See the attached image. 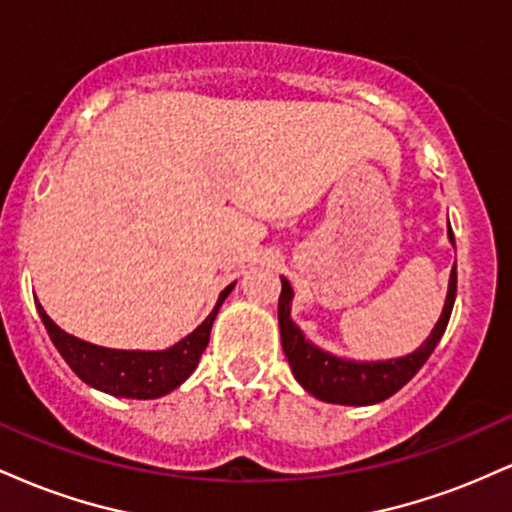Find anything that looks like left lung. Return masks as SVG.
Returning <instances> with one entry per match:
<instances>
[{
  "mask_svg": "<svg viewBox=\"0 0 512 512\" xmlns=\"http://www.w3.org/2000/svg\"><path fill=\"white\" fill-rule=\"evenodd\" d=\"M448 238H452V228L448 223ZM457 293V264L450 272L448 296H445L443 313H440L436 327L424 344L407 356L387 358V361H354V358L334 356L330 351L315 346L310 339H305L301 327L291 320V301L293 289L289 281L281 276V296H279V330L281 346L289 358L293 378L308 390L310 395L330 404H346V407H368L378 404L383 399L392 397L397 390L419 373V368L433 354L445 327H448L452 305H455Z\"/></svg>",
  "mask_w": 512,
  "mask_h": 512,
  "instance_id": "left-lung-1",
  "label": "left lung"
}]
</instances>
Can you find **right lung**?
<instances>
[{"label":"right lung","instance_id":"add662e5","mask_svg":"<svg viewBox=\"0 0 512 512\" xmlns=\"http://www.w3.org/2000/svg\"><path fill=\"white\" fill-rule=\"evenodd\" d=\"M236 281L228 284L219 293L214 310H211L207 320L192 330L187 337H182L178 344L168 346L163 351H127V349H108V346H98L84 339L74 337V334L64 332L50 320L43 305H38L40 320H43L45 330H48L52 344L57 346L69 368L84 380L86 385L96 387V390L108 392L113 397L127 399H156L173 392L192 375L197 368L199 358L209 344V332L214 325L216 315H219L221 303L226 301L228 293L233 291Z\"/></svg>","mask_w":512,"mask_h":512}]
</instances>
